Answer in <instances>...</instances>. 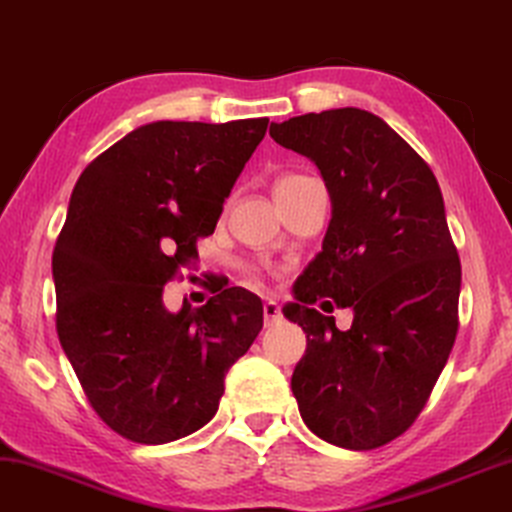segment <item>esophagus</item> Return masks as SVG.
Here are the masks:
<instances>
[{
	"instance_id": "esophagus-1",
	"label": "esophagus",
	"mask_w": 512,
	"mask_h": 512,
	"mask_svg": "<svg viewBox=\"0 0 512 512\" xmlns=\"http://www.w3.org/2000/svg\"><path fill=\"white\" fill-rule=\"evenodd\" d=\"M282 322V312L278 308L276 301H266L264 303V324L266 326H273V324H280Z\"/></svg>"
}]
</instances>
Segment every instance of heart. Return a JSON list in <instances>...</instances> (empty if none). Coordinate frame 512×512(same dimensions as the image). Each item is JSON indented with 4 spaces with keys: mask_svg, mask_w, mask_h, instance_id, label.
I'll return each mask as SVG.
<instances>
[{
    "mask_svg": "<svg viewBox=\"0 0 512 512\" xmlns=\"http://www.w3.org/2000/svg\"><path fill=\"white\" fill-rule=\"evenodd\" d=\"M296 179H301L299 174H289V177H282V179L276 183V186H285V183H292V181H296Z\"/></svg>",
    "mask_w": 512,
    "mask_h": 512,
    "instance_id": "b5f03b06",
    "label": "heart"
}]
</instances>
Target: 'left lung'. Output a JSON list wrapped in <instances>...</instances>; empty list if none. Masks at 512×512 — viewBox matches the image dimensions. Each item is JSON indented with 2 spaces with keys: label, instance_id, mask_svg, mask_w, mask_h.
<instances>
[{
  "label": "left lung",
  "instance_id": "8db88e82",
  "mask_svg": "<svg viewBox=\"0 0 512 512\" xmlns=\"http://www.w3.org/2000/svg\"><path fill=\"white\" fill-rule=\"evenodd\" d=\"M269 135L310 158L331 197L322 253L282 308L305 333L292 393L319 439L372 451L416 421L455 342L462 269L444 197L425 160L372 112L301 114ZM319 298L352 307L353 326L340 332L312 309Z\"/></svg>",
  "mask_w": 512,
  "mask_h": 512
}]
</instances>
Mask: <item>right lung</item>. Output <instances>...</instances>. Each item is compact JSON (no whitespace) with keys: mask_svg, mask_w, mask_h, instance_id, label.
<instances>
[{"mask_svg":"<svg viewBox=\"0 0 512 512\" xmlns=\"http://www.w3.org/2000/svg\"><path fill=\"white\" fill-rule=\"evenodd\" d=\"M266 126L151 121L75 183L52 253L59 342L96 414L137 444L207 425L227 370L262 331V301L248 289L170 312L163 287L216 230Z\"/></svg>","mask_w":512,"mask_h":512,"instance_id":"obj_1","label":"right lung"}]
</instances>
